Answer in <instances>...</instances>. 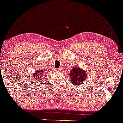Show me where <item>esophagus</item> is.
<instances>
[{"instance_id": "1", "label": "esophagus", "mask_w": 123, "mask_h": 123, "mask_svg": "<svg viewBox=\"0 0 123 123\" xmlns=\"http://www.w3.org/2000/svg\"><path fill=\"white\" fill-rule=\"evenodd\" d=\"M56 70V71H61V68H58V69H55Z\"/></svg>"}]
</instances>
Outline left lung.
Segmentation results:
<instances>
[{"label": "left lung", "mask_w": 123, "mask_h": 123, "mask_svg": "<svg viewBox=\"0 0 123 123\" xmlns=\"http://www.w3.org/2000/svg\"><path fill=\"white\" fill-rule=\"evenodd\" d=\"M70 76L71 83L74 85H79L84 83L87 77V73L84 70L81 69L79 67H75L70 72Z\"/></svg>", "instance_id": "left-lung-1"}]
</instances>
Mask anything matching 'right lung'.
Here are the masks:
<instances>
[{
	"label": "right lung",
	"mask_w": 123,
	"mask_h": 123,
	"mask_svg": "<svg viewBox=\"0 0 123 123\" xmlns=\"http://www.w3.org/2000/svg\"><path fill=\"white\" fill-rule=\"evenodd\" d=\"M43 70L42 69H39L38 70H36L35 71V73H33L32 74V77H33V80L36 81L37 82H38V81H39L40 79H42L43 77Z\"/></svg>",
	"instance_id": "1"
}]
</instances>
